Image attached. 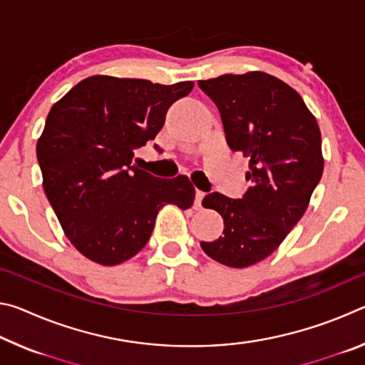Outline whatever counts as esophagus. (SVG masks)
<instances>
[{
	"label": "esophagus",
	"instance_id": "1",
	"mask_svg": "<svg viewBox=\"0 0 365 365\" xmlns=\"http://www.w3.org/2000/svg\"><path fill=\"white\" fill-rule=\"evenodd\" d=\"M205 196H206V193H202V191L196 190V196H195V209H201V207H202V206H201V202H202V200H205Z\"/></svg>",
	"mask_w": 365,
	"mask_h": 365
}]
</instances>
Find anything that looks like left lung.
Wrapping results in <instances>:
<instances>
[{"label": "left lung", "instance_id": "obj_1", "mask_svg": "<svg viewBox=\"0 0 365 365\" xmlns=\"http://www.w3.org/2000/svg\"><path fill=\"white\" fill-rule=\"evenodd\" d=\"M197 85L217 106L230 150L250 158L251 182L242 200L220 193L202 200L222 215L224 235L201 248L227 267H250L279 248L304 215L324 172L320 128L298 91L265 72Z\"/></svg>", "mask_w": 365, "mask_h": 365}]
</instances>
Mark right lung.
Wrapping results in <instances>:
<instances>
[{
  "instance_id": "add662e5",
  "label": "right lung",
  "mask_w": 365,
  "mask_h": 365,
  "mask_svg": "<svg viewBox=\"0 0 365 365\" xmlns=\"http://www.w3.org/2000/svg\"><path fill=\"white\" fill-rule=\"evenodd\" d=\"M193 85L93 76L49 110L36 143L43 190L64 235L86 259L128 261L145 248L160 209L193 205L188 177L160 180L133 165V151L154 140L170 104Z\"/></svg>"
}]
</instances>
